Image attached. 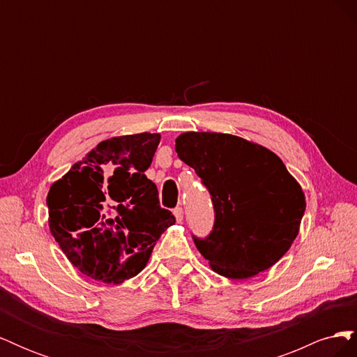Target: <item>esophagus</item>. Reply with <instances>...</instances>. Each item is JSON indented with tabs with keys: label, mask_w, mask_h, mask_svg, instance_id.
Returning <instances> with one entry per match:
<instances>
[{
	"label": "esophagus",
	"mask_w": 357,
	"mask_h": 357,
	"mask_svg": "<svg viewBox=\"0 0 357 357\" xmlns=\"http://www.w3.org/2000/svg\"><path fill=\"white\" fill-rule=\"evenodd\" d=\"M172 213H174V215H176V220L180 223L183 220V208L181 207H176Z\"/></svg>",
	"instance_id": "obj_1"
}]
</instances>
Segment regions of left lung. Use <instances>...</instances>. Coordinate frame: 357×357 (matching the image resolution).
Returning <instances> with one entry per match:
<instances>
[{
  "mask_svg": "<svg viewBox=\"0 0 357 357\" xmlns=\"http://www.w3.org/2000/svg\"><path fill=\"white\" fill-rule=\"evenodd\" d=\"M178 158L208 189L214 226L193 241L211 269L244 280L266 271L289 250L299 232L305 195L271 150L220 132H185Z\"/></svg>",
  "mask_w": 357,
  "mask_h": 357,
  "instance_id": "8db88e82",
  "label": "left lung"
}]
</instances>
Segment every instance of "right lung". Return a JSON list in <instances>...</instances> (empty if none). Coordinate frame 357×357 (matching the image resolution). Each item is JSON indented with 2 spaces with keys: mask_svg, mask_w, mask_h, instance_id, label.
Returning a JSON list of instances; mask_svg holds the SVG:
<instances>
[{
  "mask_svg": "<svg viewBox=\"0 0 357 357\" xmlns=\"http://www.w3.org/2000/svg\"><path fill=\"white\" fill-rule=\"evenodd\" d=\"M159 142L150 132L105 139L50 186L53 238L96 282L119 284L143 271L162 232L176 223L144 174Z\"/></svg>",
  "mask_w": 357,
  "mask_h": 357,
  "instance_id": "add662e5",
  "label": "right lung"
}]
</instances>
